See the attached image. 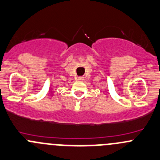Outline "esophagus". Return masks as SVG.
Returning a JSON list of instances; mask_svg holds the SVG:
<instances>
[{
  "label": "esophagus",
  "mask_w": 160,
  "mask_h": 160,
  "mask_svg": "<svg viewBox=\"0 0 160 160\" xmlns=\"http://www.w3.org/2000/svg\"><path fill=\"white\" fill-rule=\"evenodd\" d=\"M83 80H84V78H83V77H80L77 78V80H78V81H83Z\"/></svg>",
  "instance_id": "34e87169"
}]
</instances>
